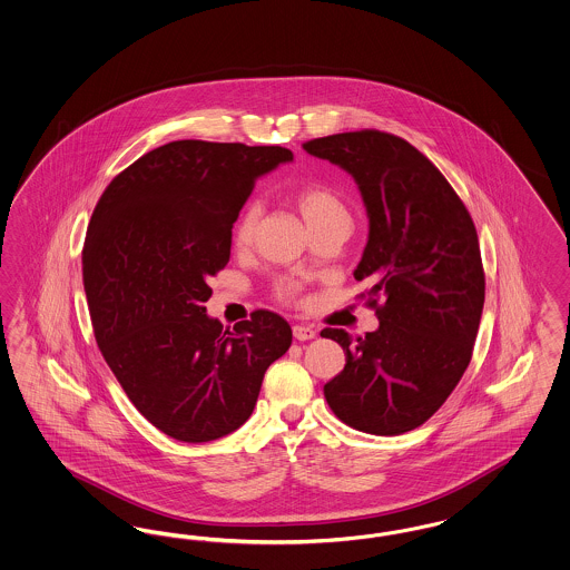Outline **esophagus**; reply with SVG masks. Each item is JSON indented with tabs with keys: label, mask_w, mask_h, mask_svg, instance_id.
<instances>
[{
	"label": "esophagus",
	"mask_w": 570,
	"mask_h": 570,
	"mask_svg": "<svg viewBox=\"0 0 570 570\" xmlns=\"http://www.w3.org/2000/svg\"><path fill=\"white\" fill-rule=\"evenodd\" d=\"M293 335H295V340H298V342H309V340L316 337V331L312 326L296 324V326H293Z\"/></svg>",
	"instance_id": "obj_1"
}]
</instances>
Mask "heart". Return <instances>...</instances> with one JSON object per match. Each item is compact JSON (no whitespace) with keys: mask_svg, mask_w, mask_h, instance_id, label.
<instances>
[{"mask_svg":"<svg viewBox=\"0 0 570 570\" xmlns=\"http://www.w3.org/2000/svg\"><path fill=\"white\" fill-rule=\"evenodd\" d=\"M293 199L312 230L328 227V225L352 227L350 205L343 199L342 193L328 184H305L296 188ZM258 218H261V207L256 204H248L239 212L233 227V244L239 250L250 246ZM298 293H301V286L295 279H279L275 284V296L282 301H295Z\"/></svg>","mask_w":570,"mask_h":570,"instance_id":"obj_1","label":"heart"}]
</instances>
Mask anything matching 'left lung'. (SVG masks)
Here are the masks:
<instances>
[{
    "mask_svg": "<svg viewBox=\"0 0 570 570\" xmlns=\"http://www.w3.org/2000/svg\"><path fill=\"white\" fill-rule=\"evenodd\" d=\"M303 148L358 184L368 239L354 277L368 279L377 331L352 342L345 366L324 386L333 413L368 434H403L424 424L471 363L485 298L478 230L454 188L401 137L365 129L318 137ZM383 303H379V298Z\"/></svg>",
    "mask_w": 570,
    "mask_h": 570,
    "instance_id": "left-lung-1",
    "label": "left lung"
}]
</instances>
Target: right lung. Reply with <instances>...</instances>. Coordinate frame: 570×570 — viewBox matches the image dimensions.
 I'll use <instances>...</instances> for the list:
<instances>
[{
    "label": "right lung",
    "instance_id": "1",
    "mask_svg": "<svg viewBox=\"0 0 570 570\" xmlns=\"http://www.w3.org/2000/svg\"><path fill=\"white\" fill-rule=\"evenodd\" d=\"M288 160L282 146L169 141L120 171L95 205L82 250L95 340L137 411L171 439L237 431L293 343L274 312H252L230 333L204 307L256 178Z\"/></svg>",
    "mask_w": 570,
    "mask_h": 570
}]
</instances>
